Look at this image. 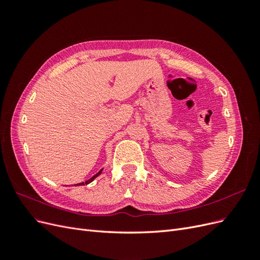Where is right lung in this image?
I'll return each mask as SVG.
<instances>
[{"mask_svg":"<svg viewBox=\"0 0 260 260\" xmlns=\"http://www.w3.org/2000/svg\"><path fill=\"white\" fill-rule=\"evenodd\" d=\"M101 171H102V170H100V171L98 172V174H96L95 176H93V177H92V178H90L88 181H85V182H81V183H79V185H84V183H85V184H88V183L92 182V181H93L94 179H95V178H96V177H98V176L101 174ZM77 185H78V184H77Z\"/></svg>","mask_w":260,"mask_h":260,"instance_id":"1","label":"right lung"}]
</instances>
